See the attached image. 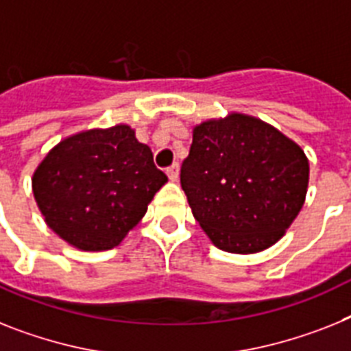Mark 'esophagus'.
Returning <instances> with one entry per match:
<instances>
[{
    "label": "esophagus",
    "mask_w": 351,
    "mask_h": 351,
    "mask_svg": "<svg viewBox=\"0 0 351 351\" xmlns=\"http://www.w3.org/2000/svg\"><path fill=\"white\" fill-rule=\"evenodd\" d=\"M167 176H169V179L172 182L178 181V179H179V165L173 163L172 167H169V169H167Z\"/></svg>",
    "instance_id": "esophagus-1"
}]
</instances>
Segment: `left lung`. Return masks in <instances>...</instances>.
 I'll return each instance as SVG.
<instances>
[{
  "label": "left lung",
  "mask_w": 351,
  "mask_h": 351,
  "mask_svg": "<svg viewBox=\"0 0 351 351\" xmlns=\"http://www.w3.org/2000/svg\"><path fill=\"white\" fill-rule=\"evenodd\" d=\"M181 186L208 239L222 251L271 247L305 204L308 158L296 141L244 112L197 123Z\"/></svg>",
  "instance_id": "8db88e82"
}]
</instances>
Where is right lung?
<instances>
[{
  "label": "right lung",
  "mask_w": 351,
  "mask_h": 351,
  "mask_svg": "<svg viewBox=\"0 0 351 351\" xmlns=\"http://www.w3.org/2000/svg\"><path fill=\"white\" fill-rule=\"evenodd\" d=\"M169 178L127 123L86 129L51 147L32 176L46 226L71 247L121 244Z\"/></svg>",
  "instance_id": "right-lung-1"
}]
</instances>
